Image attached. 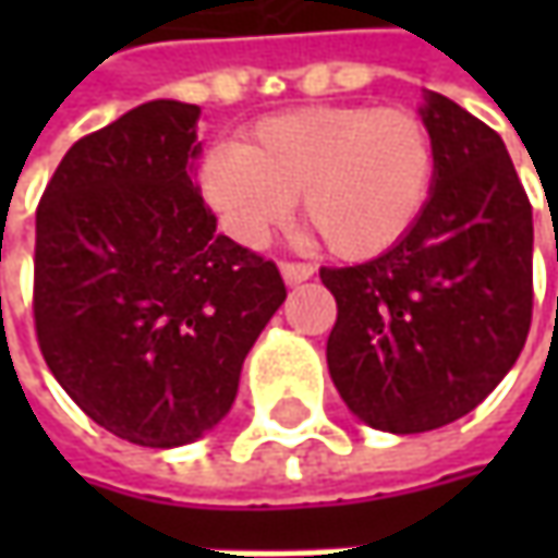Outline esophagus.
Wrapping results in <instances>:
<instances>
[{"label":"esophagus","instance_id":"34e87169","mask_svg":"<svg viewBox=\"0 0 558 558\" xmlns=\"http://www.w3.org/2000/svg\"><path fill=\"white\" fill-rule=\"evenodd\" d=\"M279 269H282V279H286L289 286L307 282V279L313 276L311 264H301V260H282V264H279Z\"/></svg>","mask_w":558,"mask_h":558}]
</instances>
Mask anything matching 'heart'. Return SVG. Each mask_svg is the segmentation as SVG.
Here are the masks:
<instances>
[{
	"label": "heart",
	"mask_w": 558,
	"mask_h": 558,
	"mask_svg": "<svg viewBox=\"0 0 558 558\" xmlns=\"http://www.w3.org/2000/svg\"><path fill=\"white\" fill-rule=\"evenodd\" d=\"M435 185V142L413 111L319 105L260 120L242 145H220L202 167V192L247 245L289 220L341 260H369L422 217Z\"/></svg>",
	"instance_id": "heart-1"
}]
</instances>
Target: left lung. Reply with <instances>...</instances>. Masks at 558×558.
Returning <instances> with one entry per match:
<instances>
[{
  "mask_svg": "<svg viewBox=\"0 0 558 558\" xmlns=\"http://www.w3.org/2000/svg\"><path fill=\"white\" fill-rule=\"evenodd\" d=\"M435 185L416 226L381 257L323 267L335 294L326 360L348 410L391 435L472 413L525 348L534 223L504 140L428 93Z\"/></svg>",
  "mask_w": 558,
  "mask_h": 558,
  "instance_id": "left-lung-1",
  "label": "left lung"
}]
</instances>
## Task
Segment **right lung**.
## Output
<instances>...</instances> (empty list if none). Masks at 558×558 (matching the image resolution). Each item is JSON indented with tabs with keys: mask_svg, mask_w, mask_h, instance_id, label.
Here are the masks:
<instances>
[{
	"mask_svg": "<svg viewBox=\"0 0 558 558\" xmlns=\"http://www.w3.org/2000/svg\"><path fill=\"white\" fill-rule=\"evenodd\" d=\"M198 118L170 98L126 111L71 145L36 207L39 351L86 416L140 447L214 428L286 301L276 264L220 235L192 185Z\"/></svg>",
	"mask_w": 558,
	"mask_h": 558,
	"instance_id": "1",
	"label": "right lung"
}]
</instances>
